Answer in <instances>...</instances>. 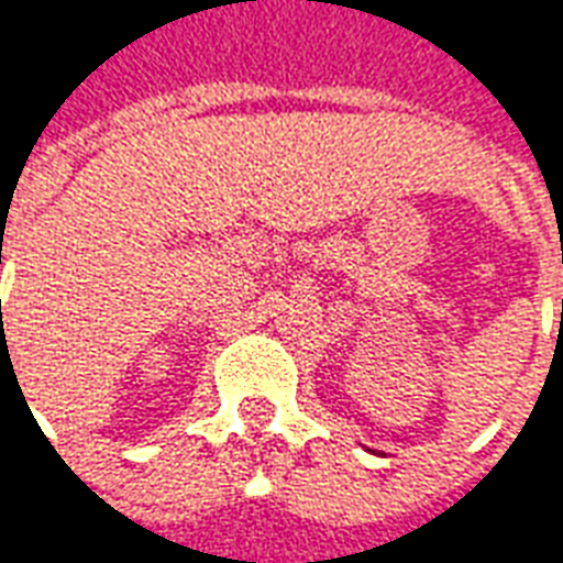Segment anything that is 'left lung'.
Returning a JSON list of instances; mask_svg holds the SVG:
<instances>
[{"instance_id":"8db88e82","label":"left lung","mask_w":563,"mask_h":563,"mask_svg":"<svg viewBox=\"0 0 563 563\" xmlns=\"http://www.w3.org/2000/svg\"><path fill=\"white\" fill-rule=\"evenodd\" d=\"M561 319H563V301H561Z\"/></svg>"}]
</instances>
